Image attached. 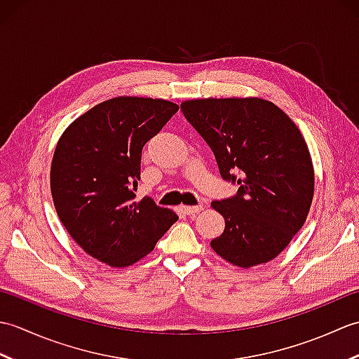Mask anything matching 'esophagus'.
<instances>
[{
  "instance_id": "34e87169",
  "label": "esophagus",
  "mask_w": 359,
  "mask_h": 359,
  "mask_svg": "<svg viewBox=\"0 0 359 359\" xmlns=\"http://www.w3.org/2000/svg\"><path fill=\"white\" fill-rule=\"evenodd\" d=\"M203 210L202 205H197V207H187V205H184V207H180V211L185 212V215L191 216V215H197V212H201Z\"/></svg>"
}]
</instances>
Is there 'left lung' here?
<instances>
[{
	"label": "left lung",
	"instance_id": "left-lung-1",
	"mask_svg": "<svg viewBox=\"0 0 359 359\" xmlns=\"http://www.w3.org/2000/svg\"><path fill=\"white\" fill-rule=\"evenodd\" d=\"M180 109L208 143L222 179L239 185L234 196L211 202L225 219L211 248L242 269L271 261L301 230L313 199V163L301 131L256 97L201 98Z\"/></svg>",
	"mask_w": 359,
	"mask_h": 359
}]
</instances>
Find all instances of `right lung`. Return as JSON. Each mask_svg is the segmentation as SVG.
I'll return each instance as SVG.
<instances>
[{
    "label": "right lung",
    "instance_id": "add662e5",
    "mask_svg": "<svg viewBox=\"0 0 359 359\" xmlns=\"http://www.w3.org/2000/svg\"><path fill=\"white\" fill-rule=\"evenodd\" d=\"M177 111L160 98L117 97L60 137L50 166L53 205L71 238L100 262L133 265L177 222L175 212L134 193L143 147Z\"/></svg>",
    "mask_w": 359,
    "mask_h": 359
}]
</instances>
